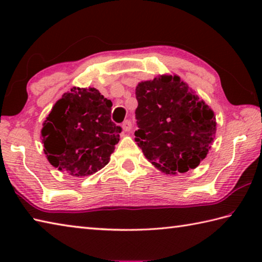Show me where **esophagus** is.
<instances>
[{"instance_id": "1", "label": "esophagus", "mask_w": 262, "mask_h": 262, "mask_svg": "<svg viewBox=\"0 0 262 262\" xmlns=\"http://www.w3.org/2000/svg\"><path fill=\"white\" fill-rule=\"evenodd\" d=\"M121 127H122V130L123 132H129V130H132L133 123H132L130 120H126V121L122 122V126Z\"/></svg>"}]
</instances>
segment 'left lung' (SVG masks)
<instances>
[{"label": "left lung", "instance_id": "obj_1", "mask_svg": "<svg viewBox=\"0 0 262 262\" xmlns=\"http://www.w3.org/2000/svg\"><path fill=\"white\" fill-rule=\"evenodd\" d=\"M135 141L145 158L165 174L198 167L211 148L216 118L178 75L137 84Z\"/></svg>", "mask_w": 262, "mask_h": 262}]
</instances>
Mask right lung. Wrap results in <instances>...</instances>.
<instances>
[{
    "label": "right lung",
    "instance_id": "obj_1",
    "mask_svg": "<svg viewBox=\"0 0 262 262\" xmlns=\"http://www.w3.org/2000/svg\"><path fill=\"white\" fill-rule=\"evenodd\" d=\"M112 101L95 88L62 95L42 123L43 152L53 166L73 177L103 168L119 142L121 127L111 120Z\"/></svg>",
    "mask_w": 262,
    "mask_h": 262
}]
</instances>
